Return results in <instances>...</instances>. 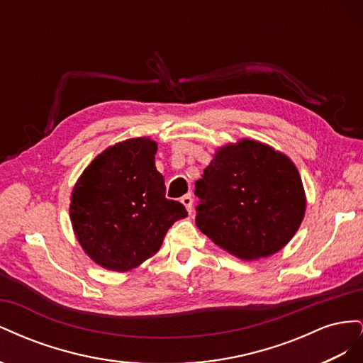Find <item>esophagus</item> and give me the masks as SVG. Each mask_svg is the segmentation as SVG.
<instances>
[{
	"label": "esophagus",
	"instance_id": "obj_1",
	"mask_svg": "<svg viewBox=\"0 0 363 363\" xmlns=\"http://www.w3.org/2000/svg\"><path fill=\"white\" fill-rule=\"evenodd\" d=\"M180 201H182V204L186 207V211L192 212V203H194V200H192L191 195H184Z\"/></svg>",
	"mask_w": 363,
	"mask_h": 363
}]
</instances>
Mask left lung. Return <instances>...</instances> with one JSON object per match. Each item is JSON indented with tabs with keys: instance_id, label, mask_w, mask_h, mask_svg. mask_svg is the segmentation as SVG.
<instances>
[{
	"instance_id": "1",
	"label": "left lung",
	"mask_w": 363,
	"mask_h": 363,
	"mask_svg": "<svg viewBox=\"0 0 363 363\" xmlns=\"http://www.w3.org/2000/svg\"><path fill=\"white\" fill-rule=\"evenodd\" d=\"M195 186L201 199L196 227L242 260H259L286 247L306 213L295 163L255 139L218 147Z\"/></svg>"
}]
</instances>
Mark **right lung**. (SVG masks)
<instances>
[{
	"label": "right lung",
	"mask_w": 363,
	"mask_h": 363,
	"mask_svg": "<svg viewBox=\"0 0 363 363\" xmlns=\"http://www.w3.org/2000/svg\"><path fill=\"white\" fill-rule=\"evenodd\" d=\"M157 142L133 138L106 148L71 192L69 218L83 251L104 269L127 272L152 257L171 225L188 216L164 196Z\"/></svg>",
	"instance_id": "obj_1"
}]
</instances>
